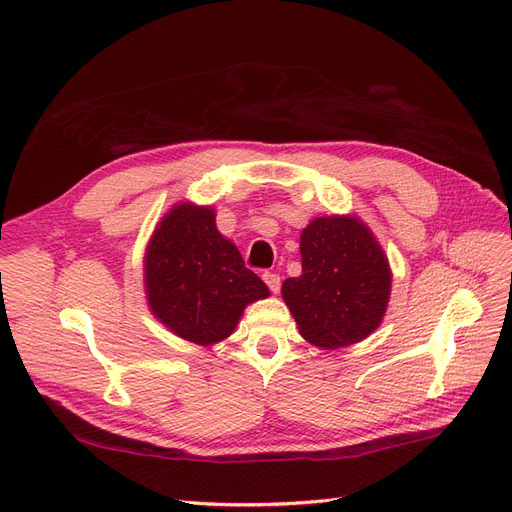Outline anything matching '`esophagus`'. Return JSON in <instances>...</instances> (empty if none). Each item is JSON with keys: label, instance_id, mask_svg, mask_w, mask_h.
I'll use <instances>...</instances> for the list:
<instances>
[{"label": "esophagus", "instance_id": "esophagus-1", "mask_svg": "<svg viewBox=\"0 0 512 512\" xmlns=\"http://www.w3.org/2000/svg\"><path fill=\"white\" fill-rule=\"evenodd\" d=\"M263 280H265V284L270 286V290L276 294V292H280V286H282V280H280V276L278 274H272V272H265L263 274Z\"/></svg>", "mask_w": 512, "mask_h": 512}]
</instances>
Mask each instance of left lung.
I'll return each mask as SVG.
<instances>
[{
  "label": "left lung",
  "instance_id": "1",
  "mask_svg": "<svg viewBox=\"0 0 512 512\" xmlns=\"http://www.w3.org/2000/svg\"><path fill=\"white\" fill-rule=\"evenodd\" d=\"M303 274L282 284V297L305 340L340 348L367 338L386 313L390 267L357 218H317L301 234Z\"/></svg>",
  "mask_w": 512,
  "mask_h": 512
}]
</instances>
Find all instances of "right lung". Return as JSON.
<instances>
[{
	"mask_svg": "<svg viewBox=\"0 0 512 512\" xmlns=\"http://www.w3.org/2000/svg\"><path fill=\"white\" fill-rule=\"evenodd\" d=\"M145 286L153 315L195 344L230 336L245 307L270 297L238 249L215 228L209 207H174L147 247Z\"/></svg>",
	"mask_w": 512,
	"mask_h": 512,
	"instance_id": "obj_1",
	"label": "right lung"
}]
</instances>
